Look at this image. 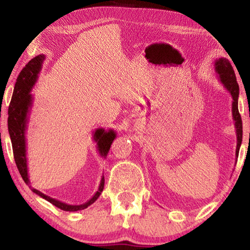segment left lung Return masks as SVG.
<instances>
[{"instance_id": "1", "label": "left lung", "mask_w": 250, "mask_h": 250, "mask_svg": "<svg viewBox=\"0 0 250 250\" xmlns=\"http://www.w3.org/2000/svg\"><path fill=\"white\" fill-rule=\"evenodd\" d=\"M215 71L218 75V78L221 83L224 84L229 92L232 103H231V113L232 119L235 121V128H236V135H237V146H236V158L239 153V147L242 146L243 140V122L242 117L239 115L238 111V96H239V86L237 83L236 76L234 73V69L230 65L228 59L221 57L215 61Z\"/></svg>"}]
</instances>
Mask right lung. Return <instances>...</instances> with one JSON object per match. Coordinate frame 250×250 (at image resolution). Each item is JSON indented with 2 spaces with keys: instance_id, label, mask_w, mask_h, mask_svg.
I'll return each mask as SVG.
<instances>
[{
  "instance_id": "add662e5",
  "label": "right lung",
  "mask_w": 250,
  "mask_h": 250,
  "mask_svg": "<svg viewBox=\"0 0 250 250\" xmlns=\"http://www.w3.org/2000/svg\"><path fill=\"white\" fill-rule=\"evenodd\" d=\"M45 61V55H39L34 57L32 61L28 62V64L24 67L21 71L18 79H16L13 96L8 107V119L7 126L8 133H10L12 147H13L14 160L18 167L21 176L23 177L25 183L29 185L28 179V170H27V159H26V129L28 124V116L31 112L33 105V95L31 94L32 89L35 86V83L39 79V74L42 69V65ZM92 138L97 143V150L99 154L105 158L110 150L113 140L117 137L115 130L109 129L104 130V128H98L92 132ZM104 176H101V181L98 188V191L95 193L89 201L80 205H69L66 203H62L55 198L45 195L44 193L40 192L39 189L33 188L32 191L37 195L45 198L46 201L52 203L58 208L66 211H76L87 208L92 203H95L97 198L100 196L101 192L104 191ZM31 188V186H29Z\"/></svg>"
}]
</instances>
